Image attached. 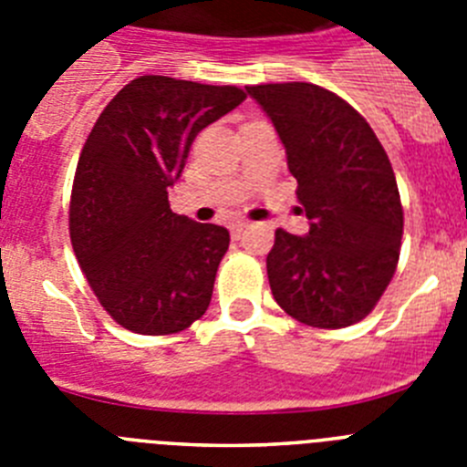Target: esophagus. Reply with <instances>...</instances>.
Masks as SVG:
<instances>
[{
    "mask_svg": "<svg viewBox=\"0 0 467 467\" xmlns=\"http://www.w3.org/2000/svg\"><path fill=\"white\" fill-rule=\"evenodd\" d=\"M247 229V222L245 220H234L229 222V231H231V236H241L243 231Z\"/></svg>",
    "mask_w": 467,
    "mask_h": 467,
    "instance_id": "esophagus-1",
    "label": "esophagus"
}]
</instances>
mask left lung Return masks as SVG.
<instances>
[{
    "label": "left lung",
    "mask_w": 467,
    "mask_h": 467,
    "mask_svg": "<svg viewBox=\"0 0 467 467\" xmlns=\"http://www.w3.org/2000/svg\"><path fill=\"white\" fill-rule=\"evenodd\" d=\"M285 144L308 234L275 231L271 292L287 316L341 329L372 313L398 269L404 213L386 150L358 109L306 81L245 86Z\"/></svg>",
    "instance_id": "1"
}]
</instances>
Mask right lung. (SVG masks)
I'll use <instances>...</instances> for the list:
<instances>
[{"mask_svg": "<svg viewBox=\"0 0 467 467\" xmlns=\"http://www.w3.org/2000/svg\"><path fill=\"white\" fill-rule=\"evenodd\" d=\"M245 100L238 86L147 74L95 121L69 198V238L90 290L121 327L175 334L203 316L229 231L175 214L168 187L196 135Z\"/></svg>", "mask_w": 467, "mask_h": 467, "instance_id": "add662e5", "label": "right lung"}]
</instances>
